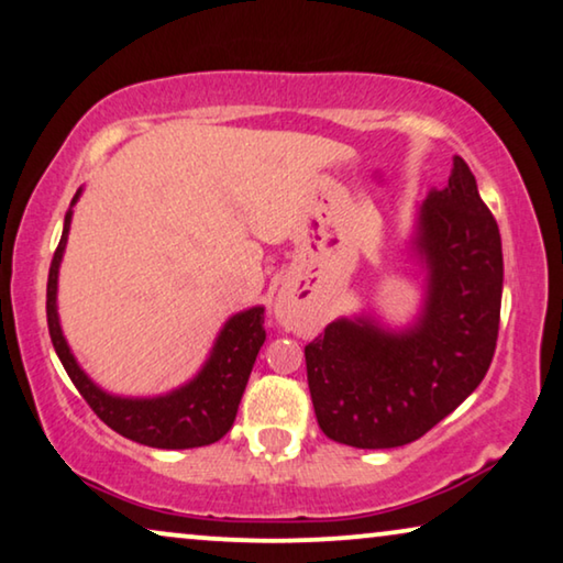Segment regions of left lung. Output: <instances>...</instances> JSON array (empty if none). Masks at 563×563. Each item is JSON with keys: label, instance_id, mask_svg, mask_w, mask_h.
<instances>
[{"label": "left lung", "instance_id": "obj_1", "mask_svg": "<svg viewBox=\"0 0 563 563\" xmlns=\"http://www.w3.org/2000/svg\"><path fill=\"white\" fill-rule=\"evenodd\" d=\"M413 249L427 266L417 322L386 330L340 317L305 347L317 423L357 450H390L437 427L479 386L500 328L503 246L467 162L419 208Z\"/></svg>", "mask_w": 563, "mask_h": 563}]
</instances>
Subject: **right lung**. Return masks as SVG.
<instances>
[{
  "instance_id": "obj_1",
  "label": "right lung",
  "mask_w": 563,
  "mask_h": 563,
  "mask_svg": "<svg viewBox=\"0 0 563 563\" xmlns=\"http://www.w3.org/2000/svg\"><path fill=\"white\" fill-rule=\"evenodd\" d=\"M80 190L73 198L70 208L76 206ZM70 218L73 210L65 213L60 243L53 254L51 274H47L45 309L53 347L73 386L78 388V394L86 398V404L91 406L106 427L119 431L121 437L132 439V442L157 446V450H192V446L218 442L233 427L251 368H254L258 350L266 340L264 307H251L246 312L233 314L223 324L206 365L185 386L154 398H121L106 394L80 371L68 342L63 338L58 320V268L63 262L65 241H68Z\"/></svg>"
}]
</instances>
